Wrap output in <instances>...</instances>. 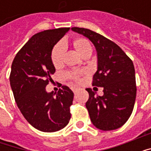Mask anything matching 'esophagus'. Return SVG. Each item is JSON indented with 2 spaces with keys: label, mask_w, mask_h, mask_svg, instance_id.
Segmentation results:
<instances>
[{
  "label": "esophagus",
  "mask_w": 151,
  "mask_h": 151,
  "mask_svg": "<svg viewBox=\"0 0 151 151\" xmlns=\"http://www.w3.org/2000/svg\"><path fill=\"white\" fill-rule=\"evenodd\" d=\"M78 89L76 88V87H73L72 88V91H73V93H76V92L78 91Z\"/></svg>",
  "instance_id": "34e87169"
}]
</instances>
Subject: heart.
I'll list each match as a JSON object with an SVG mask.
<instances>
[{
    "label": "heart",
    "instance_id": "b5f03b06",
    "mask_svg": "<svg viewBox=\"0 0 151 151\" xmlns=\"http://www.w3.org/2000/svg\"><path fill=\"white\" fill-rule=\"evenodd\" d=\"M73 46L75 50L82 56V57L91 56L92 52V47L87 39L84 37H77L73 40ZM65 52V46L63 43H56L53 47L51 52V60L55 68H59L62 65L64 56ZM67 78L73 79H78V76L74 73H67L65 74Z\"/></svg>",
    "mask_w": 151,
    "mask_h": 151
}]
</instances>
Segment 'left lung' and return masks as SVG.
I'll list each match as a JSON object with an SVG mask.
<instances>
[{
    "label": "left lung",
    "instance_id": "obj_1",
    "mask_svg": "<svg viewBox=\"0 0 151 151\" xmlns=\"http://www.w3.org/2000/svg\"><path fill=\"white\" fill-rule=\"evenodd\" d=\"M72 31L88 38L97 52L98 68L92 86L104 87V95H95L86 89L89 99L86 103L92 124L104 131L124 125L132 114L137 87L132 60L116 43L89 29L72 27Z\"/></svg>",
    "mask_w": 151,
    "mask_h": 151
}]
</instances>
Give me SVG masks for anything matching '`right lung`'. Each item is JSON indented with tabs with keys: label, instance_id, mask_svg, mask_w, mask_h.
Listing matches in <instances>:
<instances>
[{
	"label": "right lung",
	"instance_id": "add662e5",
	"mask_svg": "<svg viewBox=\"0 0 151 151\" xmlns=\"http://www.w3.org/2000/svg\"><path fill=\"white\" fill-rule=\"evenodd\" d=\"M69 27L47 30L34 35L15 56L9 82L18 108L36 129L52 133L60 130L71 118L73 93L62 86L57 93L46 91L56 72L51 60L53 47Z\"/></svg>",
	"mask_w": 151,
	"mask_h": 151
}]
</instances>
